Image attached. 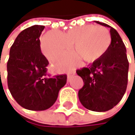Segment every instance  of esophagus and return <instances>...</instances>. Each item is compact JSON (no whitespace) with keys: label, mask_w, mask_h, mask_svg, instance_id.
Masks as SVG:
<instances>
[{"label":"esophagus","mask_w":135,"mask_h":135,"mask_svg":"<svg viewBox=\"0 0 135 135\" xmlns=\"http://www.w3.org/2000/svg\"><path fill=\"white\" fill-rule=\"evenodd\" d=\"M75 74H76V72H75V70H72L69 71V72H68V74H67V77H68V80H70V78L73 75H74Z\"/></svg>","instance_id":"1"}]
</instances>
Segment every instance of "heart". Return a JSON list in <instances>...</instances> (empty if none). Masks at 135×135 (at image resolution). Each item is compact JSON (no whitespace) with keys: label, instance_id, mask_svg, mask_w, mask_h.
I'll use <instances>...</instances> for the list:
<instances>
[{"label":"heart","instance_id":"b5f03b06","mask_svg":"<svg viewBox=\"0 0 135 135\" xmlns=\"http://www.w3.org/2000/svg\"><path fill=\"white\" fill-rule=\"evenodd\" d=\"M110 43L111 36L107 28L89 24L65 32L49 31L41 39V50L48 60L63 62L71 56L74 45V50L90 62L102 57Z\"/></svg>","mask_w":135,"mask_h":135}]
</instances>
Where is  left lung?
<instances>
[{
	"instance_id": "obj_1",
	"label": "left lung",
	"mask_w": 135,
	"mask_h": 135,
	"mask_svg": "<svg viewBox=\"0 0 135 135\" xmlns=\"http://www.w3.org/2000/svg\"><path fill=\"white\" fill-rule=\"evenodd\" d=\"M96 22L110 28V45L105 54L90 67L76 72L84 82L78 91L82 105L92 111L104 112L114 107L127 90L129 61L126 46L118 33L107 24Z\"/></svg>"
}]
</instances>
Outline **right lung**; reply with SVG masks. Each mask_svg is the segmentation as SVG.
<instances>
[{"mask_svg": "<svg viewBox=\"0 0 135 135\" xmlns=\"http://www.w3.org/2000/svg\"><path fill=\"white\" fill-rule=\"evenodd\" d=\"M45 26L33 25L21 31L9 51L7 62L8 87L15 101L25 109L45 110L56 102L66 83V74L51 77L49 61L42 54L40 36Z\"/></svg>", "mask_w": 135, "mask_h": 135, "instance_id": "add662e5", "label": "right lung"}]
</instances>
